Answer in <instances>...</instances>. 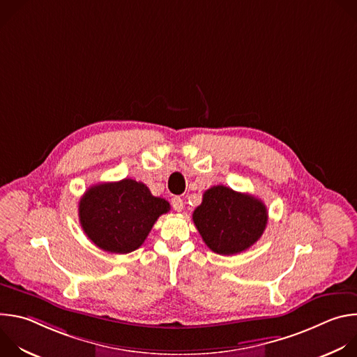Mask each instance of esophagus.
Returning <instances> with one entry per match:
<instances>
[{
	"instance_id": "esophagus-1",
	"label": "esophagus",
	"mask_w": 357,
	"mask_h": 357,
	"mask_svg": "<svg viewBox=\"0 0 357 357\" xmlns=\"http://www.w3.org/2000/svg\"><path fill=\"white\" fill-rule=\"evenodd\" d=\"M172 208L176 212H182L183 211V200L181 197H174L172 199Z\"/></svg>"
}]
</instances>
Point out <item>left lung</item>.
Masks as SVG:
<instances>
[{"label":"left lung","instance_id":"8db88e82","mask_svg":"<svg viewBox=\"0 0 357 357\" xmlns=\"http://www.w3.org/2000/svg\"><path fill=\"white\" fill-rule=\"evenodd\" d=\"M192 218L212 251L231 256L245 251L261 237L268 212L260 199L218 185L203 193Z\"/></svg>","mask_w":357,"mask_h":357}]
</instances>
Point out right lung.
Listing matches in <instances>:
<instances>
[{"mask_svg":"<svg viewBox=\"0 0 357 357\" xmlns=\"http://www.w3.org/2000/svg\"><path fill=\"white\" fill-rule=\"evenodd\" d=\"M169 203L152 196L134 179L90 186L79 202V220L86 236L101 250L127 254L146 238Z\"/></svg>","mask_w":357,"mask_h":357,"instance_id":"1","label":"right lung"}]
</instances>
